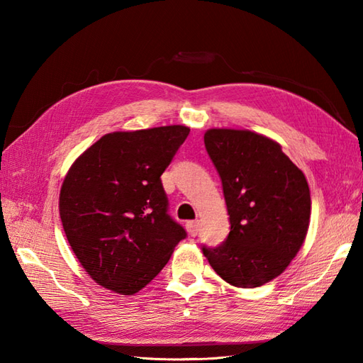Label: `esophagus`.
Instances as JSON below:
<instances>
[{
	"instance_id": "esophagus-1",
	"label": "esophagus",
	"mask_w": 363,
	"mask_h": 363,
	"mask_svg": "<svg viewBox=\"0 0 363 363\" xmlns=\"http://www.w3.org/2000/svg\"><path fill=\"white\" fill-rule=\"evenodd\" d=\"M186 228H187V233L191 237H195L198 234V230H199V221H189L187 225H186Z\"/></svg>"
}]
</instances>
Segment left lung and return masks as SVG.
I'll list each match as a JSON object with an SVG mask.
<instances>
[{
    "instance_id": "8db88e82",
    "label": "left lung",
    "mask_w": 363,
    "mask_h": 363,
    "mask_svg": "<svg viewBox=\"0 0 363 363\" xmlns=\"http://www.w3.org/2000/svg\"><path fill=\"white\" fill-rule=\"evenodd\" d=\"M204 145L221 177L230 230L217 248L203 246L221 279L260 287L296 256L309 229L311 190L281 145L246 129H209Z\"/></svg>"
}]
</instances>
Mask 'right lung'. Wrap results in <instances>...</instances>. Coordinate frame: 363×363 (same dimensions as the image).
Masks as SVG:
<instances>
[{
    "instance_id": "1",
    "label": "right lung",
    "mask_w": 363,
    "mask_h": 363,
    "mask_svg": "<svg viewBox=\"0 0 363 363\" xmlns=\"http://www.w3.org/2000/svg\"><path fill=\"white\" fill-rule=\"evenodd\" d=\"M189 133L173 125L106 134L68 169L60 220L82 268L104 289L134 295L187 237L168 215L160 176Z\"/></svg>"
}]
</instances>
